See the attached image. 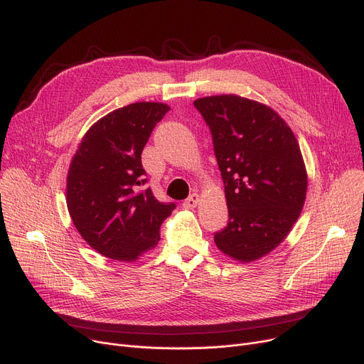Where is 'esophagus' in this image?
I'll return each mask as SVG.
<instances>
[{"label":"esophagus","instance_id":"obj_1","mask_svg":"<svg viewBox=\"0 0 364 364\" xmlns=\"http://www.w3.org/2000/svg\"><path fill=\"white\" fill-rule=\"evenodd\" d=\"M198 203H199V195H198V193H193L192 196H190L188 199H186V200L183 202V208H184V209H193V208L198 206Z\"/></svg>","mask_w":364,"mask_h":364}]
</instances>
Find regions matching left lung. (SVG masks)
Returning a JSON list of instances; mask_svg holds the SVG:
<instances>
[{"instance_id":"obj_1","label":"left lung","mask_w":364,"mask_h":364,"mask_svg":"<svg viewBox=\"0 0 364 364\" xmlns=\"http://www.w3.org/2000/svg\"><path fill=\"white\" fill-rule=\"evenodd\" d=\"M213 134L224 181L228 224L218 250L252 262L292 230L307 195V169L296 137L270 106L236 94L193 102Z\"/></svg>"}]
</instances>
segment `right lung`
Masks as SVG:
<instances>
[{
  "mask_svg": "<svg viewBox=\"0 0 364 364\" xmlns=\"http://www.w3.org/2000/svg\"><path fill=\"white\" fill-rule=\"evenodd\" d=\"M169 106L139 102L107 113L84 134L66 180L68 211L76 230L99 254L134 262L155 247L176 209L146 183L141 151Z\"/></svg>",
  "mask_w": 364,
  "mask_h": 364,
  "instance_id": "1",
  "label": "right lung"
}]
</instances>
